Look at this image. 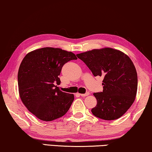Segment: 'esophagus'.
Returning a JSON list of instances; mask_svg holds the SVG:
<instances>
[{
    "mask_svg": "<svg viewBox=\"0 0 152 152\" xmlns=\"http://www.w3.org/2000/svg\"><path fill=\"white\" fill-rule=\"evenodd\" d=\"M89 94V92H86L85 94H80V96H88Z\"/></svg>",
    "mask_w": 152,
    "mask_h": 152,
    "instance_id": "esophagus-1",
    "label": "esophagus"
}]
</instances>
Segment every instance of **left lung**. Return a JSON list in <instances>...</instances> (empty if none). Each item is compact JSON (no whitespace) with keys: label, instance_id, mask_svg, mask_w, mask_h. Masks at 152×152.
I'll return each instance as SVG.
<instances>
[{"label":"left lung","instance_id":"1","mask_svg":"<svg viewBox=\"0 0 152 152\" xmlns=\"http://www.w3.org/2000/svg\"><path fill=\"white\" fill-rule=\"evenodd\" d=\"M94 76L103 77V90L94 93L97 100L91 112L98 118L112 121L121 117L135 100L138 77L135 66L127 55L105 48L77 54Z\"/></svg>","mask_w":152,"mask_h":152}]
</instances>
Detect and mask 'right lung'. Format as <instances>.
<instances>
[{
  "label": "right lung",
  "mask_w": 152,
  "mask_h": 152,
  "mask_svg": "<svg viewBox=\"0 0 152 152\" xmlns=\"http://www.w3.org/2000/svg\"><path fill=\"white\" fill-rule=\"evenodd\" d=\"M76 55L60 48H44L25 56L18 73L19 95L29 112L43 121L64 116L71 107L74 96L57 87L62 67Z\"/></svg>",
  "instance_id": "right-lung-1"
}]
</instances>
